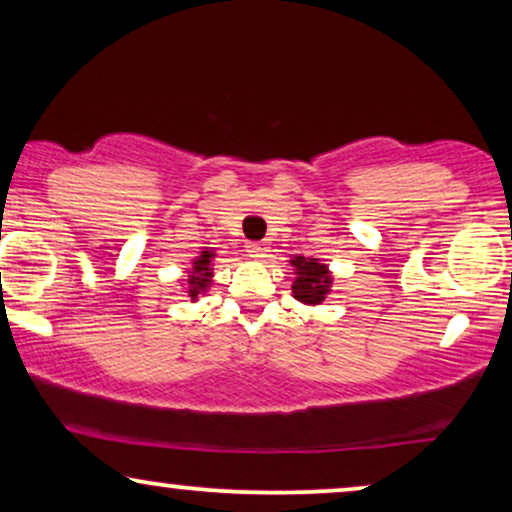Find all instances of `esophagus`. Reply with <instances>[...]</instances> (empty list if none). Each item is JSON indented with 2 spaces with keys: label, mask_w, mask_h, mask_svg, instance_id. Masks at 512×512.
Segmentation results:
<instances>
[{
  "label": "esophagus",
  "mask_w": 512,
  "mask_h": 512,
  "mask_svg": "<svg viewBox=\"0 0 512 512\" xmlns=\"http://www.w3.org/2000/svg\"><path fill=\"white\" fill-rule=\"evenodd\" d=\"M247 251H249V256H254V258H265L270 251V244L268 242H247Z\"/></svg>",
  "instance_id": "1"
}]
</instances>
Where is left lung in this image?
Listing matches in <instances>:
<instances>
[{
	"instance_id": "left-lung-1",
	"label": "left lung",
	"mask_w": 512,
	"mask_h": 512,
	"mask_svg": "<svg viewBox=\"0 0 512 512\" xmlns=\"http://www.w3.org/2000/svg\"><path fill=\"white\" fill-rule=\"evenodd\" d=\"M291 265L296 268V279H293V298L305 305H321L331 293L333 277L328 272V265L321 263L319 258L293 256Z\"/></svg>"
}]
</instances>
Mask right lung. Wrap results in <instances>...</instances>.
Masks as SVG:
<instances>
[{
  "instance_id": "1",
  "label": "right lung",
  "mask_w": 512,
  "mask_h": 512,
  "mask_svg": "<svg viewBox=\"0 0 512 512\" xmlns=\"http://www.w3.org/2000/svg\"><path fill=\"white\" fill-rule=\"evenodd\" d=\"M212 258H214V251H200V256L193 261V268L188 270V296L191 300H198L200 293H205L209 289V284H212Z\"/></svg>"
}]
</instances>
